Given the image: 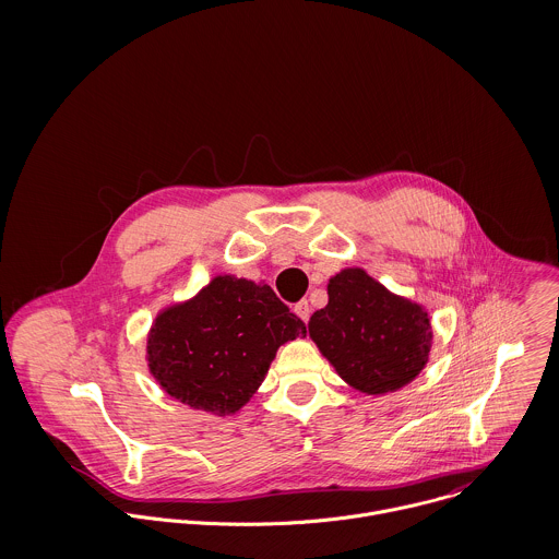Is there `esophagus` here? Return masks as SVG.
Masks as SVG:
<instances>
[{
	"instance_id": "1",
	"label": "esophagus",
	"mask_w": 559,
	"mask_h": 559,
	"mask_svg": "<svg viewBox=\"0 0 559 559\" xmlns=\"http://www.w3.org/2000/svg\"><path fill=\"white\" fill-rule=\"evenodd\" d=\"M295 314L299 317V319L304 320V322H308L310 320V314H312V308H310V304L304 299V301H299L297 306H295Z\"/></svg>"
}]
</instances>
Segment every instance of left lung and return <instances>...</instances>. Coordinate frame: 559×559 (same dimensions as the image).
<instances>
[{
    "label": "left lung",
    "instance_id": "1",
    "mask_svg": "<svg viewBox=\"0 0 559 559\" xmlns=\"http://www.w3.org/2000/svg\"><path fill=\"white\" fill-rule=\"evenodd\" d=\"M326 295L329 304L308 322L310 337L353 390L383 396L424 370L432 346L424 306L390 293L359 266L335 273Z\"/></svg>",
    "mask_w": 559,
    "mask_h": 559
}]
</instances>
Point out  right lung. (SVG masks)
<instances>
[{
	"mask_svg": "<svg viewBox=\"0 0 559 559\" xmlns=\"http://www.w3.org/2000/svg\"><path fill=\"white\" fill-rule=\"evenodd\" d=\"M306 333L269 284L217 275L195 297L160 310L146 361L167 396L235 415L262 385L277 348Z\"/></svg>",
	"mask_w": 559,
	"mask_h": 559,
	"instance_id": "1",
	"label": "right lung"
}]
</instances>
